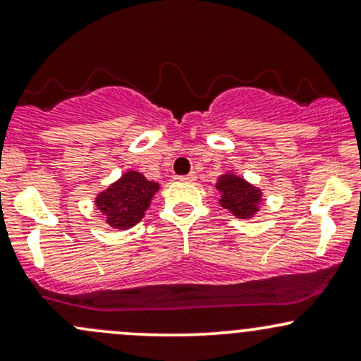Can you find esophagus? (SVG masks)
<instances>
[{"instance_id":"esophagus-1","label":"esophagus","mask_w":361,"mask_h":361,"mask_svg":"<svg viewBox=\"0 0 361 361\" xmlns=\"http://www.w3.org/2000/svg\"><path fill=\"white\" fill-rule=\"evenodd\" d=\"M180 180H184V182H195L196 180V173L195 172H191V173H188V176H182V177H179Z\"/></svg>"}]
</instances>
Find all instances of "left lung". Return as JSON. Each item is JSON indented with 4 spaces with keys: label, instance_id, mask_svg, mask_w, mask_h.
I'll return each mask as SVG.
<instances>
[{
    "label": "left lung",
    "instance_id": "left-lung-1",
    "mask_svg": "<svg viewBox=\"0 0 361 361\" xmlns=\"http://www.w3.org/2000/svg\"><path fill=\"white\" fill-rule=\"evenodd\" d=\"M215 188L220 192V207L238 219H251L262 204V191L234 172L220 176Z\"/></svg>",
    "mask_w": 361,
    "mask_h": 361
}]
</instances>
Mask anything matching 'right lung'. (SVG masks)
Instances as JSON below:
<instances>
[{"mask_svg": "<svg viewBox=\"0 0 361 361\" xmlns=\"http://www.w3.org/2000/svg\"><path fill=\"white\" fill-rule=\"evenodd\" d=\"M158 189V182L148 180L141 172L129 170L96 196V207L106 216L108 226L126 231L141 222Z\"/></svg>", "mask_w": 361, "mask_h": 361, "instance_id": "right-lung-1", "label": "right lung"}]
</instances>
